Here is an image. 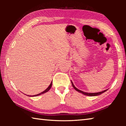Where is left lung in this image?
<instances>
[{"label": "left lung", "mask_w": 126, "mask_h": 126, "mask_svg": "<svg viewBox=\"0 0 126 126\" xmlns=\"http://www.w3.org/2000/svg\"><path fill=\"white\" fill-rule=\"evenodd\" d=\"M71 83H72V86H73V88H74L76 91H77L78 92H79L80 93H82L84 95H88V96H97V95H99L100 94H101L104 92H105L106 91H107V89H106V90H104L103 91H102V92H97V93H88V92H83L82 91H80L79 89H78V88H77L76 87L74 86V85L73 84V83L72 82V81L71 80Z\"/></svg>", "instance_id": "8db88e82"}]
</instances>
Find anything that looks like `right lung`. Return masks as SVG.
Masks as SVG:
<instances>
[{"mask_svg": "<svg viewBox=\"0 0 126 126\" xmlns=\"http://www.w3.org/2000/svg\"><path fill=\"white\" fill-rule=\"evenodd\" d=\"M52 82H51V83L50 84L49 86H48V88H47L46 90H44V91H43L42 92H41L40 93L38 94H35V95H28V96H29V97H37V96H38V95H39L40 94H44V93H45L46 92H47L49 91V89H50L51 87H52Z\"/></svg>", "mask_w": 126, "mask_h": 126, "instance_id": "right-lung-1", "label": "right lung"}]
</instances>
